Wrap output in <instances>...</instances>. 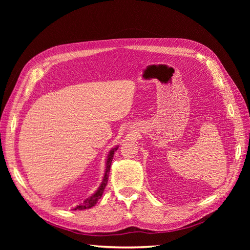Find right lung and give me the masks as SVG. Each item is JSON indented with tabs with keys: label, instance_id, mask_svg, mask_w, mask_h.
<instances>
[{
	"label": "right lung",
	"instance_id": "obj_1",
	"mask_svg": "<svg viewBox=\"0 0 250 250\" xmlns=\"http://www.w3.org/2000/svg\"><path fill=\"white\" fill-rule=\"evenodd\" d=\"M118 149V147L113 148L112 150L109 151V154L107 156V161H106V169H105V174H104V178H103V181L102 184L100 186V188H98L97 192L90 196V197L86 198L84 201H83L80 206H78L75 209H79V210H82V209H86V208H93L95 204L98 202V200H99L101 198V196L103 194V191L105 187H106L107 185V181H108V174H109V170H110V165H111V162H112V157H113V154H115V151Z\"/></svg>",
	"mask_w": 250,
	"mask_h": 250
}]
</instances>
